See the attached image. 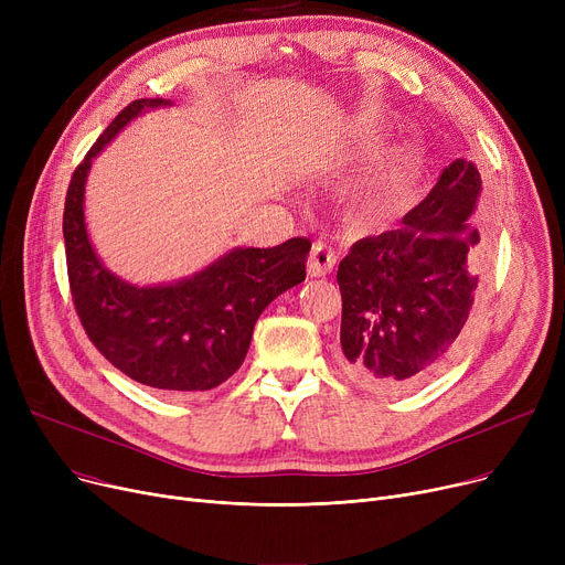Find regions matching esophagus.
Wrapping results in <instances>:
<instances>
[{"label": "esophagus", "mask_w": 565, "mask_h": 565, "mask_svg": "<svg viewBox=\"0 0 565 565\" xmlns=\"http://www.w3.org/2000/svg\"><path fill=\"white\" fill-rule=\"evenodd\" d=\"M334 265H337V254L328 245L316 243L307 260V273L311 277H324L334 270Z\"/></svg>", "instance_id": "esophagus-1"}]
</instances>
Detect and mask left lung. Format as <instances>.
Masks as SVG:
<instances>
[{
	"label": "left lung",
	"mask_w": 565,
	"mask_h": 565,
	"mask_svg": "<svg viewBox=\"0 0 565 565\" xmlns=\"http://www.w3.org/2000/svg\"><path fill=\"white\" fill-rule=\"evenodd\" d=\"M479 169L454 160L401 228L362 237L339 263V364L352 382L409 392L460 350L479 295Z\"/></svg>",
	"instance_id": "left-lung-1"
}]
</instances>
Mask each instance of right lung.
<instances>
[{
    "mask_svg": "<svg viewBox=\"0 0 565 565\" xmlns=\"http://www.w3.org/2000/svg\"><path fill=\"white\" fill-rule=\"evenodd\" d=\"M171 100L141 98L121 109L77 164L64 205L73 305L103 358L160 394L215 390L241 364L263 309L307 279L309 237L270 249L235 247L173 284L137 286L109 273L88 241L84 185L94 158L132 118Z\"/></svg>",
    "mask_w": 565,
    "mask_h": 565,
    "instance_id": "obj_1",
    "label": "right lung"
}]
</instances>
